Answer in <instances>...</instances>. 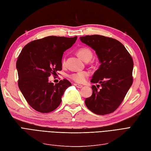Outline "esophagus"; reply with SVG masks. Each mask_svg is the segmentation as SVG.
<instances>
[{
    "mask_svg": "<svg viewBox=\"0 0 151 151\" xmlns=\"http://www.w3.org/2000/svg\"><path fill=\"white\" fill-rule=\"evenodd\" d=\"M74 85L79 88H81L83 87V85H81V84H74Z\"/></svg>",
    "mask_w": 151,
    "mask_h": 151,
    "instance_id": "34e87169",
    "label": "esophagus"
}]
</instances>
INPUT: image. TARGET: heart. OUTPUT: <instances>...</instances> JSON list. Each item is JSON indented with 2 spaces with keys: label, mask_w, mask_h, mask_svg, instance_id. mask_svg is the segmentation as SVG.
Listing matches in <instances>:
<instances>
[{
  "label": "heart",
  "mask_w": 151,
  "mask_h": 151,
  "mask_svg": "<svg viewBox=\"0 0 151 151\" xmlns=\"http://www.w3.org/2000/svg\"><path fill=\"white\" fill-rule=\"evenodd\" d=\"M77 54L78 56L84 61H90L93 57V52L90 48L87 47H83L77 50ZM61 65L63 67L65 65V58H63L62 59ZM89 76V73L86 71H81L76 73H73L69 76V78H70L73 81L76 83H83L86 79Z\"/></svg>",
  "instance_id": "b5f03b06"
}]
</instances>
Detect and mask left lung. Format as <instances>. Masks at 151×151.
Returning a JSON list of instances; mask_svg holds the SVG:
<instances>
[{"label": "left lung", "mask_w": 151, "mask_h": 151, "mask_svg": "<svg viewBox=\"0 0 151 151\" xmlns=\"http://www.w3.org/2000/svg\"><path fill=\"white\" fill-rule=\"evenodd\" d=\"M83 43L96 52L101 65L94 73L91 82V96L85 99L86 107L97 115L111 113L119 107L133 82V60L118 40L101 35L80 37Z\"/></svg>", "instance_id": "obj_1"}]
</instances>
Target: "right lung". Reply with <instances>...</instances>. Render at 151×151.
<instances>
[{
	"label": "right lung",
	"mask_w": 151,
	"mask_h": 151,
	"mask_svg": "<svg viewBox=\"0 0 151 151\" xmlns=\"http://www.w3.org/2000/svg\"><path fill=\"white\" fill-rule=\"evenodd\" d=\"M78 37L47 36L27 43L18 57V85L27 103L40 113L56 109L61 97L71 86L67 79L54 84L48 78L62 69L63 52L75 43Z\"/></svg>",
	"instance_id": "1"
}]
</instances>
